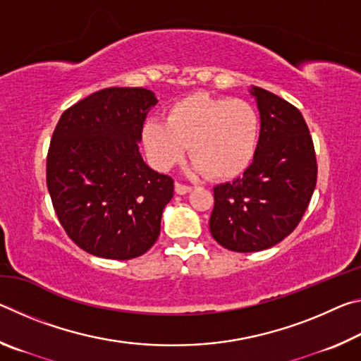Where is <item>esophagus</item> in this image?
I'll list each match as a JSON object with an SVG mask.
<instances>
[{"mask_svg":"<svg viewBox=\"0 0 361 361\" xmlns=\"http://www.w3.org/2000/svg\"><path fill=\"white\" fill-rule=\"evenodd\" d=\"M191 186H186V185H181V183H175V192L180 194V195H185L188 192H191Z\"/></svg>","mask_w":361,"mask_h":361,"instance_id":"obj_1","label":"esophagus"}]
</instances>
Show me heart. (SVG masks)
Returning a JSON list of instances; mask_svg holds the SVG:
<instances>
[{
	"instance_id": "1",
	"label": "heart",
	"mask_w": 361,
	"mask_h": 361,
	"mask_svg": "<svg viewBox=\"0 0 361 361\" xmlns=\"http://www.w3.org/2000/svg\"><path fill=\"white\" fill-rule=\"evenodd\" d=\"M259 132V114L248 102L195 92L176 100L167 109L166 122L146 121L143 143L157 169L175 166L188 146L194 173L228 180L252 164Z\"/></svg>"
}]
</instances>
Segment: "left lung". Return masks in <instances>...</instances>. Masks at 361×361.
I'll use <instances>...</instances> for the list:
<instances>
[{
    "instance_id": "1",
    "label": "left lung",
    "mask_w": 361,
    "mask_h": 361,
    "mask_svg": "<svg viewBox=\"0 0 361 361\" xmlns=\"http://www.w3.org/2000/svg\"><path fill=\"white\" fill-rule=\"evenodd\" d=\"M259 109V145L250 167L213 188L210 232L239 253L261 252L295 231L317 185V159L307 124L280 97L252 85Z\"/></svg>"
}]
</instances>
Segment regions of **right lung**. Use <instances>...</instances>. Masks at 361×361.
Returning a JSON list of instances; mask_svg holds the SVG:
<instances>
[{
  "instance_id": "right-lung-1",
  "label": "right lung",
  "mask_w": 361,
  "mask_h": 361,
  "mask_svg": "<svg viewBox=\"0 0 361 361\" xmlns=\"http://www.w3.org/2000/svg\"><path fill=\"white\" fill-rule=\"evenodd\" d=\"M157 103L143 87H108L63 111L47 154V189L60 224L79 248L132 259L154 245L173 180L138 151Z\"/></svg>"
}]
</instances>
